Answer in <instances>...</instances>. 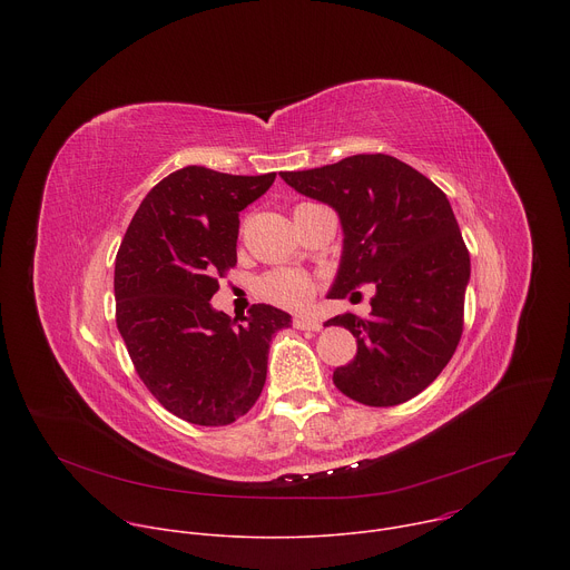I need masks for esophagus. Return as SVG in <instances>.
<instances>
[{"label":"esophagus","mask_w":570,"mask_h":570,"mask_svg":"<svg viewBox=\"0 0 570 570\" xmlns=\"http://www.w3.org/2000/svg\"><path fill=\"white\" fill-rule=\"evenodd\" d=\"M293 324L299 332H320L322 330V322L317 317H308V315H297L293 320Z\"/></svg>","instance_id":"34e87169"}]
</instances>
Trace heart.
<instances>
[{"mask_svg":"<svg viewBox=\"0 0 570 570\" xmlns=\"http://www.w3.org/2000/svg\"><path fill=\"white\" fill-rule=\"evenodd\" d=\"M257 288L266 302L288 311L306 308L317 291L315 282L306 273L291 271V268L268 273L266 277L259 279Z\"/></svg>","mask_w":570,"mask_h":570,"instance_id":"obj_1","label":"heart"}]
</instances>
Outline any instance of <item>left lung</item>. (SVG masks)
Masks as SVG:
<instances>
[{
    "instance_id": "8db88e82",
    "label": "left lung",
    "mask_w": 570,
    "mask_h": 570,
    "mask_svg": "<svg viewBox=\"0 0 570 570\" xmlns=\"http://www.w3.org/2000/svg\"><path fill=\"white\" fill-rule=\"evenodd\" d=\"M279 176L341 216L343 257L330 295L354 299L358 286L376 288L370 317L327 320L358 345L354 361L336 367V387L374 409L417 396L446 367L464 327L471 264L446 194L383 153Z\"/></svg>"
}]
</instances>
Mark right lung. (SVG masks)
<instances>
[{"mask_svg": "<svg viewBox=\"0 0 570 570\" xmlns=\"http://www.w3.org/2000/svg\"><path fill=\"white\" fill-rule=\"evenodd\" d=\"M273 183L275 174L174 171L146 194L119 246L117 330L150 394L189 424L246 415L264 390L273 336L291 327L271 304L234 320L209 304L236 266L238 212Z\"/></svg>", "mask_w": 570, "mask_h": 570, "instance_id": "1", "label": "right lung"}]
</instances>
